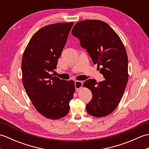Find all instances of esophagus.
<instances>
[{
    "instance_id": "esophagus-1",
    "label": "esophagus",
    "mask_w": 149,
    "mask_h": 149,
    "mask_svg": "<svg viewBox=\"0 0 149 149\" xmlns=\"http://www.w3.org/2000/svg\"><path fill=\"white\" fill-rule=\"evenodd\" d=\"M82 86H83V82L80 81H75V90H78L79 89H80V88H81Z\"/></svg>"
}]
</instances>
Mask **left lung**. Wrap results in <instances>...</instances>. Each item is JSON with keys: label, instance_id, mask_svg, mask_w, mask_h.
<instances>
[{"label": "left lung", "instance_id": "1", "mask_svg": "<svg viewBox=\"0 0 149 149\" xmlns=\"http://www.w3.org/2000/svg\"><path fill=\"white\" fill-rule=\"evenodd\" d=\"M73 36L79 39L105 80L97 83L88 79L84 83L92 93L86 105L88 114L95 117L109 115L116 109L128 81V58L125 47L115 31L99 20L79 22L73 27Z\"/></svg>", "mask_w": 149, "mask_h": 149}]
</instances>
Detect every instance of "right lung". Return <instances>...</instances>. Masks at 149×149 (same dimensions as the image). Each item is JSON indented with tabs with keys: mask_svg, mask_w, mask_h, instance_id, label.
Segmentation results:
<instances>
[{
	"mask_svg": "<svg viewBox=\"0 0 149 149\" xmlns=\"http://www.w3.org/2000/svg\"><path fill=\"white\" fill-rule=\"evenodd\" d=\"M73 24L57 23L41 28L31 38L22 57L25 90L36 109L49 119H59L67 115L74 97V81L50 74L56 69Z\"/></svg>",
	"mask_w": 149,
	"mask_h": 149,
	"instance_id": "obj_1",
	"label": "right lung"
}]
</instances>
